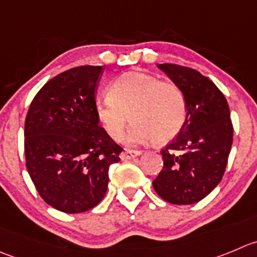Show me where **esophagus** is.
Listing matches in <instances>:
<instances>
[{
    "label": "esophagus",
    "mask_w": 257,
    "mask_h": 257,
    "mask_svg": "<svg viewBox=\"0 0 257 257\" xmlns=\"http://www.w3.org/2000/svg\"><path fill=\"white\" fill-rule=\"evenodd\" d=\"M140 154H141L140 151L138 150H128V149H126V150L121 154V159L122 160H130V159H134L136 158V156H139Z\"/></svg>",
    "instance_id": "obj_1"
}]
</instances>
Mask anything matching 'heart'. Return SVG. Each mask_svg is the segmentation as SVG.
Returning <instances> with one entry per match:
<instances>
[{
	"mask_svg": "<svg viewBox=\"0 0 257 257\" xmlns=\"http://www.w3.org/2000/svg\"><path fill=\"white\" fill-rule=\"evenodd\" d=\"M96 114L106 133L119 141L130 116L135 121L128 134L133 144L168 143L183 128L187 119L184 93L175 83L160 80L144 72H128L113 80L108 96L96 101Z\"/></svg>",
	"mask_w": 257,
	"mask_h": 257,
	"instance_id": "heart-1",
	"label": "heart"
}]
</instances>
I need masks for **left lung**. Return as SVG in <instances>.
Returning a JSON list of instances; mask_svg holds the SVG:
<instances>
[{
	"label": "left lung",
	"mask_w": 257,
	"mask_h": 257,
	"mask_svg": "<svg viewBox=\"0 0 257 257\" xmlns=\"http://www.w3.org/2000/svg\"><path fill=\"white\" fill-rule=\"evenodd\" d=\"M182 89L187 119L177 138L161 150L164 167L153 187L173 204L203 199L222 180L233 140V126L223 93L198 70L158 64Z\"/></svg>",
	"instance_id": "1"
}]
</instances>
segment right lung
<instances>
[{"instance_id":"obj_1","label":"right lung","mask_w":257,"mask_h":257,"mask_svg":"<svg viewBox=\"0 0 257 257\" xmlns=\"http://www.w3.org/2000/svg\"><path fill=\"white\" fill-rule=\"evenodd\" d=\"M101 73V65H82L51 78L26 114V169L40 197L64 213L89 211L103 199L109 165L123 150L98 124Z\"/></svg>"}]
</instances>
